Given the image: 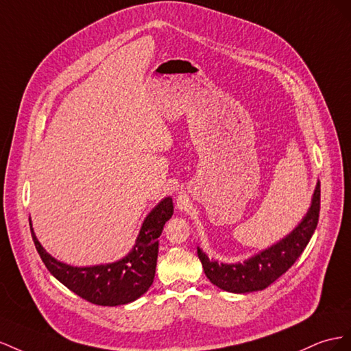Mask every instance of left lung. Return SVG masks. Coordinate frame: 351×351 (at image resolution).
Segmentation results:
<instances>
[{
    "label": "left lung",
    "mask_w": 351,
    "mask_h": 351,
    "mask_svg": "<svg viewBox=\"0 0 351 351\" xmlns=\"http://www.w3.org/2000/svg\"><path fill=\"white\" fill-rule=\"evenodd\" d=\"M320 212V182L316 185L312 206L303 222L282 241L265 250L244 263L219 265L210 262L208 257L198 248V258L202 260L206 276L210 282L229 293H252L265 289L274 284L291 267L295 260L302 256L312 238L319 222Z\"/></svg>",
    "instance_id": "left-lung-1"
}]
</instances>
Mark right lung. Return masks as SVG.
Masks as SVG:
<instances>
[{"instance_id": "obj_1", "label": "right lung", "mask_w": 351, "mask_h": 351, "mask_svg": "<svg viewBox=\"0 0 351 351\" xmlns=\"http://www.w3.org/2000/svg\"><path fill=\"white\" fill-rule=\"evenodd\" d=\"M172 215V198L167 197L144 220L131 253L116 263L93 267H73L57 262L39 244L32 226L31 232L44 265L70 291L93 304L120 306L134 302L152 287L156 275L158 237ZM29 225H32L31 219Z\"/></svg>"}]
</instances>
